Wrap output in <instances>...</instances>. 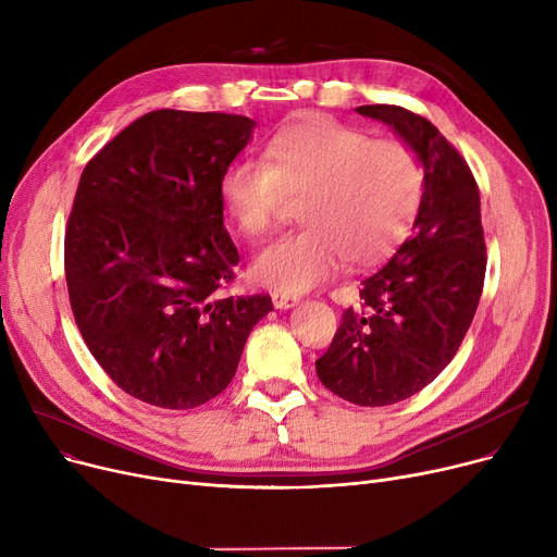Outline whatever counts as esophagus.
<instances>
[{
  "mask_svg": "<svg viewBox=\"0 0 557 557\" xmlns=\"http://www.w3.org/2000/svg\"><path fill=\"white\" fill-rule=\"evenodd\" d=\"M300 302V298L298 296H288V294H273V305L277 307V309H290V307H296Z\"/></svg>",
  "mask_w": 557,
  "mask_h": 557,
  "instance_id": "34e87169",
  "label": "esophagus"
}]
</instances>
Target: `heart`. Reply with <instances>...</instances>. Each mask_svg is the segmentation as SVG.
<instances>
[{
  "label": "heart",
  "instance_id": "obj_1",
  "mask_svg": "<svg viewBox=\"0 0 557 557\" xmlns=\"http://www.w3.org/2000/svg\"><path fill=\"white\" fill-rule=\"evenodd\" d=\"M424 196V166L401 141L309 116L275 135L263 162L232 166L223 181L227 212L242 237L267 242L302 205L307 227L263 250L252 275L277 294H302L343 261L370 269L411 234Z\"/></svg>",
  "mask_w": 557,
  "mask_h": 557
}]
</instances>
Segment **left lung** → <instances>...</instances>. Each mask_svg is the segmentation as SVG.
I'll use <instances>...</instances> for the list:
<instances>
[{"mask_svg": "<svg viewBox=\"0 0 557 557\" xmlns=\"http://www.w3.org/2000/svg\"><path fill=\"white\" fill-rule=\"evenodd\" d=\"M388 124L424 166L413 234L361 282V307L345 309L318 379L357 406L413 397L441 374L470 330L485 280L481 196L462 156L424 116L399 106H361Z\"/></svg>", "mask_w": 557, "mask_h": 557, "instance_id": "left-lung-1", "label": "left lung"}]
</instances>
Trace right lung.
I'll return each instance as SVG.
<instances>
[{
    "label": "right lung",
    "instance_id": "add662e5",
    "mask_svg": "<svg viewBox=\"0 0 557 557\" xmlns=\"http://www.w3.org/2000/svg\"><path fill=\"white\" fill-rule=\"evenodd\" d=\"M252 128L242 114L153 110L81 173L70 305L92 357L135 399L185 411L216 397L273 311L271 296H221L239 263L221 185Z\"/></svg>",
    "mask_w": 557,
    "mask_h": 557
}]
</instances>
